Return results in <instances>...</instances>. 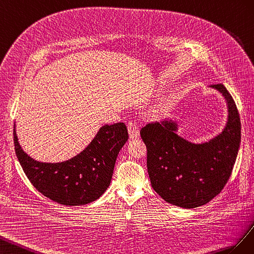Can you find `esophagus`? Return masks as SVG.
<instances>
[{"label":"esophagus","instance_id":"obj_1","mask_svg":"<svg viewBox=\"0 0 254 254\" xmlns=\"http://www.w3.org/2000/svg\"><path fill=\"white\" fill-rule=\"evenodd\" d=\"M127 131H128V135H129V138L134 139L137 138V137L139 136V128L137 127L135 123L133 122H128L127 125Z\"/></svg>","mask_w":254,"mask_h":254}]
</instances>
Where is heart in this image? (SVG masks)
Instances as JSON below:
<instances>
[{
    "label": "heart",
    "mask_w": 254,
    "mask_h": 254,
    "mask_svg": "<svg viewBox=\"0 0 254 254\" xmlns=\"http://www.w3.org/2000/svg\"><path fill=\"white\" fill-rule=\"evenodd\" d=\"M165 112H166V105L161 104V105H158L153 111V114H154V116H156V117H159V116H163L165 114Z\"/></svg>",
    "instance_id": "1"
}]
</instances>
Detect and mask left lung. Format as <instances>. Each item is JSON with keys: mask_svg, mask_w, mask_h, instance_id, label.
<instances>
[{"mask_svg": "<svg viewBox=\"0 0 254 254\" xmlns=\"http://www.w3.org/2000/svg\"><path fill=\"white\" fill-rule=\"evenodd\" d=\"M226 101L222 131L193 142L178 134V121L165 119L141 128L153 190L168 203L183 208L206 204L227 184L241 143V119L234 100L222 84L208 86Z\"/></svg>", "mask_w": 254, "mask_h": 254, "instance_id": "obj_1", "label": "left lung"}]
</instances>
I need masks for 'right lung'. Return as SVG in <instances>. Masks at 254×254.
<instances>
[{"mask_svg":"<svg viewBox=\"0 0 254 254\" xmlns=\"http://www.w3.org/2000/svg\"><path fill=\"white\" fill-rule=\"evenodd\" d=\"M128 138L125 123L105 125L82 152L67 161H36L20 146L13 127L14 150L27 179L39 192L63 205L96 201L111 185L116 159Z\"/></svg>","mask_w":254,"mask_h":254,"instance_id":"right-lung-1","label":"right lung"}]
</instances>
